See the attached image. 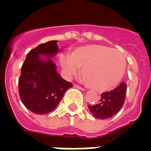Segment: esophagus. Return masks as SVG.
Here are the masks:
<instances>
[{
  "label": "esophagus",
  "mask_w": 151,
  "mask_h": 151,
  "mask_svg": "<svg viewBox=\"0 0 151 151\" xmlns=\"http://www.w3.org/2000/svg\"><path fill=\"white\" fill-rule=\"evenodd\" d=\"M74 86L75 88H77V89H80V90H85L84 88H83V87H81L80 86H78V85H76V84H74V86Z\"/></svg>",
  "instance_id": "34e87169"
}]
</instances>
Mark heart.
Instances as JSON below:
<instances>
[{"instance_id":"heart-1","label":"heart","mask_w":151,"mask_h":151,"mask_svg":"<svg viewBox=\"0 0 151 151\" xmlns=\"http://www.w3.org/2000/svg\"><path fill=\"white\" fill-rule=\"evenodd\" d=\"M60 64L71 77L82 68L85 83L92 89L106 90L121 81L125 73L124 56L119 51L101 45H88L76 48L70 55H62Z\"/></svg>"}]
</instances>
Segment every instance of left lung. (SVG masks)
Masks as SVG:
<instances>
[{"label":"left lung","mask_w":151,"mask_h":151,"mask_svg":"<svg viewBox=\"0 0 151 151\" xmlns=\"http://www.w3.org/2000/svg\"><path fill=\"white\" fill-rule=\"evenodd\" d=\"M127 93V84L122 83L119 86L109 92L101 94L99 103L88 105L89 111L97 119H108L116 114L123 106Z\"/></svg>","instance_id":"8db88e82"}]
</instances>
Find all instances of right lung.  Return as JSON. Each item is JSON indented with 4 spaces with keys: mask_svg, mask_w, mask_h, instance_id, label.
Masks as SVG:
<instances>
[{
    "mask_svg": "<svg viewBox=\"0 0 151 151\" xmlns=\"http://www.w3.org/2000/svg\"><path fill=\"white\" fill-rule=\"evenodd\" d=\"M58 41L42 43L30 51L22 65L18 80L19 96L30 111L48 114L58 106L73 84L61 77L50 58L58 52ZM42 56L48 58H41Z\"/></svg>",
    "mask_w": 151,
    "mask_h": 151,
    "instance_id": "obj_1",
    "label": "right lung"
}]
</instances>
